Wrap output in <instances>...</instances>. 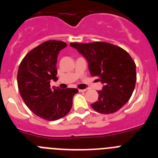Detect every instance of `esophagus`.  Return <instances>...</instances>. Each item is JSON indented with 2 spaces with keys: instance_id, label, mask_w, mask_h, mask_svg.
<instances>
[{
  "instance_id": "1",
  "label": "esophagus",
  "mask_w": 158,
  "mask_h": 158,
  "mask_svg": "<svg viewBox=\"0 0 158 158\" xmlns=\"http://www.w3.org/2000/svg\"><path fill=\"white\" fill-rule=\"evenodd\" d=\"M86 89H79V92H85Z\"/></svg>"
}]
</instances>
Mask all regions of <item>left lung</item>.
Instances as JSON below:
<instances>
[{"instance_id": "left-lung-1", "label": "left lung", "mask_w": 158, "mask_h": 158, "mask_svg": "<svg viewBox=\"0 0 158 158\" xmlns=\"http://www.w3.org/2000/svg\"><path fill=\"white\" fill-rule=\"evenodd\" d=\"M89 62L93 77L104 84L98 91V100L91 107L101 114L118 111L130 100L136 83V65L130 54L121 47L105 42L72 43Z\"/></svg>"}]
</instances>
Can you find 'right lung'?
<instances>
[{"mask_svg": "<svg viewBox=\"0 0 158 158\" xmlns=\"http://www.w3.org/2000/svg\"><path fill=\"white\" fill-rule=\"evenodd\" d=\"M66 46L58 40L44 42L25 55L18 69V89L22 99L32 112L46 120L66 115L78 92L77 89H52L50 85L51 80H58L57 58Z\"/></svg>", "mask_w": 158, "mask_h": 158, "instance_id": "1", "label": "right lung"}]
</instances>
